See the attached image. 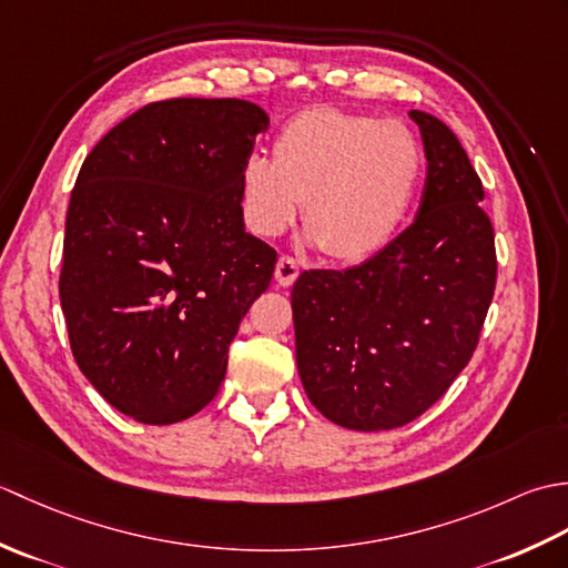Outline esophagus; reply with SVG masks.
<instances>
[{
    "label": "esophagus",
    "mask_w": 568,
    "mask_h": 568,
    "mask_svg": "<svg viewBox=\"0 0 568 568\" xmlns=\"http://www.w3.org/2000/svg\"><path fill=\"white\" fill-rule=\"evenodd\" d=\"M297 273H300V268H297V261L293 256H281V258H277V263H275V281H277V285H283V287L293 285Z\"/></svg>",
    "instance_id": "esophagus-1"
}]
</instances>
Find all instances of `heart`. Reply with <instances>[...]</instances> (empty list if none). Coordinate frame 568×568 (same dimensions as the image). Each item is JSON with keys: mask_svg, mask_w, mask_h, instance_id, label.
<instances>
[{"mask_svg": "<svg viewBox=\"0 0 568 568\" xmlns=\"http://www.w3.org/2000/svg\"><path fill=\"white\" fill-rule=\"evenodd\" d=\"M419 175L422 149L405 124L312 106L277 131L273 161L241 163V212L251 232L277 236L305 202V229L322 251L361 261L393 239Z\"/></svg>", "mask_w": 568, "mask_h": 568, "instance_id": "obj_1", "label": "heart"}]
</instances>
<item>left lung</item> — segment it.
<instances>
[{
    "instance_id": "obj_1",
    "label": "left lung",
    "mask_w": 568,
    "mask_h": 568,
    "mask_svg": "<svg viewBox=\"0 0 568 568\" xmlns=\"http://www.w3.org/2000/svg\"><path fill=\"white\" fill-rule=\"evenodd\" d=\"M409 119L427 155L415 222L352 268L300 273L291 295L305 393L346 429L403 427L437 403L474 356L496 293L484 183L449 126Z\"/></svg>"
}]
</instances>
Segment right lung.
I'll return each instance as SVG.
<instances>
[{
	"instance_id": "1",
	"label": "right lung",
	"mask_w": 568,
	"mask_h": 568,
	"mask_svg": "<svg viewBox=\"0 0 568 568\" xmlns=\"http://www.w3.org/2000/svg\"><path fill=\"white\" fill-rule=\"evenodd\" d=\"M268 114L246 100L151 102L84 159L60 268L70 348L143 425L207 405L277 253L244 229L239 171Z\"/></svg>"
}]
</instances>
